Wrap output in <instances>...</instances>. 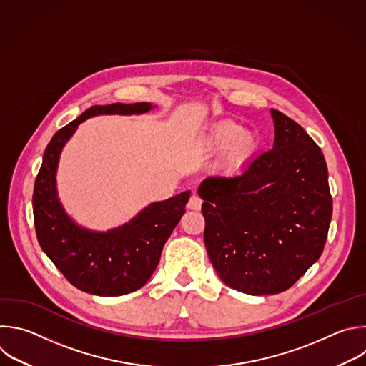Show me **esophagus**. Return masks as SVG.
<instances>
[{
	"instance_id": "obj_1",
	"label": "esophagus",
	"mask_w": 366,
	"mask_h": 366,
	"mask_svg": "<svg viewBox=\"0 0 366 366\" xmlns=\"http://www.w3.org/2000/svg\"><path fill=\"white\" fill-rule=\"evenodd\" d=\"M201 205H202V199H201L198 195H191V198H189L187 207H188L189 209L198 211V209H201Z\"/></svg>"
}]
</instances>
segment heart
Returning <instances> with one entry per match:
<instances>
[{
	"label": "heart",
	"mask_w": 366,
	"mask_h": 366,
	"mask_svg": "<svg viewBox=\"0 0 366 366\" xmlns=\"http://www.w3.org/2000/svg\"><path fill=\"white\" fill-rule=\"evenodd\" d=\"M242 135H244V131H242L241 128H238V127H229V128H225V129L221 132V139H224V141H227V142H232V141L239 139Z\"/></svg>",
	"instance_id": "obj_1"
}]
</instances>
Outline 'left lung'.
Segmentation results:
<instances>
[{"label": "left lung", "mask_w": 366, "mask_h": 366, "mask_svg": "<svg viewBox=\"0 0 366 366\" xmlns=\"http://www.w3.org/2000/svg\"><path fill=\"white\" fill-rule=\"evenodd\" d=\"M274 144L235 177H208L204 242L219 279L262 296L292 287L320 257L332 219L327 167L293 119L272 109Z\"/></svg>", "instance_id": "obj_1"}]
</instances>
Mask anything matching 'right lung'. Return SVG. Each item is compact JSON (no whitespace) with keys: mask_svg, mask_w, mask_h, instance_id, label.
I'll use <instances>...</instances> for the list:
<instances>
[{"mask_svg":"<svg viewBox=\"0 0 366 366\" xmlns=\"http://www.w3.org/2000/svg\"><path fill=\"white\" fill-rule=\"evenodd\" d=\"M147 102L92 106L54 134L34 184L33 211L40 247L79 290L97 296H122L141 289L154 274L167 239L178 225L189 191L144 208L129 222L106 232L77 225L63 209L56 172L63 147L79 124L97 114H141Z\"/></svg>","mask_w":366,"mask_h":366,"instance_id":"1","label":"right lung"}]
</instances>
